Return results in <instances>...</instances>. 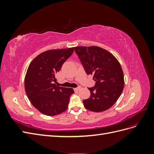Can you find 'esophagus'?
Here are the masks:
<instances>
[{
	"instance_id": "34e87169",
	"label": "esophagus",
	"mask_w": 154,
	"mask_h": 154,
	"mask_svg": "<svg viewBox=\"0 0 154 154\" xmlns=\"http://www.w3.org/2000/svg\"><path fill=\"white\" fill-rule=\"evenodd\" d=\"M81 88V87L80 86H78V87H76V88H74V91H78L79 90H80Z\"/></svg>"
}]
</instances>
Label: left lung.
Segmentation results:
<instances>
[{
	"mask_svg": "<svg viewBox=\"0 0 154 154\" xmlns=\"http://www.w3.org/2000/svg\"><path fill=\"white\" fill-rule=\"evenodd\" d=\"M75 53L87 75H93L94 87L88 88L89 98L83 100L88 110L100 112L108 110L118 100L124 88V75L121 65L113 54L97 47H76Z\"/></svg>",
	"mask_w": 154,
	"mask_h": 154,
	"instance_id": "obj_1",
	"label": "left lung"
}]
</instances>
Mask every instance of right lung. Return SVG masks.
Listing matches in <instances>:
<instances>
[{"label":"right lung","instance_id":"add662e5","mask_svg":"<svg viewBox=\"0 0 154 154\" xmlns=\"http://www.w3.org/2000/svg\"><path fill=\"white\" fill-rule=\"evenodd\" d=\"M74 48L45 51L33 59L25 77V90L32 105L46 116H53L66 111L74 92L72 88L55 84L56 74L72 55Z\"/></svg>","mask_w":154,"mask_h":154}]
</instances>
